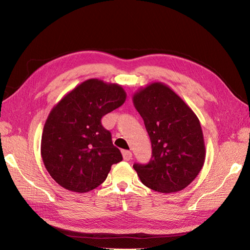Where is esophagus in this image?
<instances>
[{
  "label": "esophagus",
  "mask_w": 250,
  "mask_h": 250,
  "mask_svg": "<svg viewBox=\"0 0 250 250\" xmlns=\"http://www.w3.org/2000/svg\"><path fill=\"white\" fill-rule=\"evenodd\" d=\"M122 157H124L125 161H129L132 159V152L129 150H122Z\"/></svg>",
  "instance_id": "obj_1"
}]
</instances>
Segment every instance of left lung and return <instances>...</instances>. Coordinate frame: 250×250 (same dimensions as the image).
Listing matches in <instances>:
<instances>
[{"instance_id": "8db88e82", "label": "left lung", "mask_w": 250, "mask_h": 250, "mask_svg": "<svg viewBox=\"0 0 250 250\" xmlns=\"http://www.w3.org/2000/svg\"><path fill=\"white\" fill-rule=\"evenodd\" d=\"M134 107L150 137L152 157L133 167L146 187L161 193L185 189L204 166L206 150L200 120L167 84L155 82L133 94Z\"/></svg>"}]
</instances>
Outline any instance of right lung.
<instances>
[{
    "label": "right lung",
    "instance_id": "right-lung-1",
    "mask_svg": "<svg viewBox=\"0 0 250 250\" xmlns=\"http://www.w3.org/2000/svg\"><path fill=\"white\" fill-rule=\"evenodd\" d=\"M125 99L120 84L91 78L52 107L42 134L41 155L46 169L61 187L88 192L104 182L113 164L122 160L101 119L120 107Z\"/></svg>",
    "mask_w": 250,
    "mask_h": 250
}]
</instances>
